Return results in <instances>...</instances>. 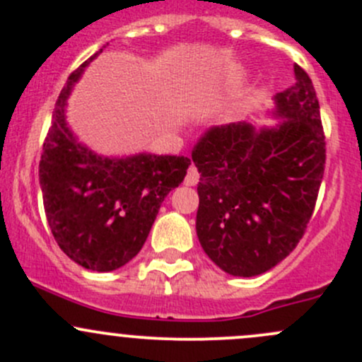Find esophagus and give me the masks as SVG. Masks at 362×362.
<instances>
[{
	"mask_svg": "<svg viewBox=\"0 0 362 362\" xmlns=\"http://www.w3.org/2000/svg\"><path fill=\"white\" fill-rule=\"evenodd\" d=\"M198 180H199V173H198V170H196V166L194 164H191V166H189V170H187V175H185V185H196L198 184Z\"/></svg>",
	"mask_w": 362,
	"mask_h": 362,
	"instance_id": "obj_1",
	"label": "esophagus"
}]
</instances>
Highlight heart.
<instances>
[{"mask_svg": "<svg viewBox=\"0 0 362 362\" xmlns=\"http://www.w3.org/2000/svg\"><path fill=\"white\" fill-rule=\"evenodd\" d=\"M236 78H238V76H231V80H236Z\"/></svg>", "mask_w": 362, "mask_h": 362, "instance_id": "b5f03b06", "label": "heart"}]
</instances>
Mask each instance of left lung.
<instances>
[{
  "mask_svg": "<svg viewBox=\"0 0 362 362\" xmlns=\"http://www.w3.org/2000/svg\"><path fill=\"white\" fill-rule=\"evenodd\" d=\"M275 96L273 127L215 126L192 151L202 173L196 233L226 273L255 276L296 249L313 214L326 164L319 100L308 73Z\"/></svg>",
  "mask_w": 362,
  "mask_h": 362,
  "instance_id": "8db88e82",
  "label": "left lung"
}]
</instances>
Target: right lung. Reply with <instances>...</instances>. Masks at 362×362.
Returning a JSON list of instances; mask_svg holds the SVG:
<instances>
[{
  "label": "right lung",
  "mask_w": 362,
  "mask_h": 362,
  "mask_svg": "<svg viewBox=\"0 0 362 362\" xmlns=\"http://www.w3.org/2000/svg\"><path fill=\"white\" fill-rule=\"evenodd\" d=\"M101 52L68 76L57 98L40 160V185L61 250L90 272H113L141 250L160 204L182 184L191 159L148 152L108 158L76 140L66 122V100Z\"/></svg>",
  "instance_id": "1"
}]
</instances>
